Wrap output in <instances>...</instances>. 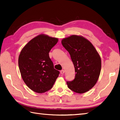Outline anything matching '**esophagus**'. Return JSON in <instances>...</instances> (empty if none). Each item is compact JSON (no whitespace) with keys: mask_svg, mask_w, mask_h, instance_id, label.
<instances>
[{"mask_svg":"<svg viewBox=\"0 0 120 120\" xmlns=\"http://www.w3.org/2000/svg\"><path fill=\"white\" fill-rule=\"evenodd\" d=\"M60 72V73H61V74H63L64 73H65V71H64V70H61Z\"/></svg>","mask_w":120,"mask_h":120,"instance_id":"1","label":"esophagus"}]
</instances>
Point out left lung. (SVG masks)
<instances>
[{
  "label": "left lung",
  "mask_w": 120,
  "mask_h": 120,
  "mask_svg": "<svg viewBox=\"0 0 120 120\" xmlns=\"http://www.w3.org/2000/svg\"><path fill=\"white\" fill-rule=\"evenodd\" d=\"M62 44L69 52L76 73L74 79L67 82L68 87L79 94L89 91L97 83L100 74V55L92 44L82 36L72 35L63 39Z\"/></svg>",
  "instance_id": "left-lung-1"
}]
</instances>
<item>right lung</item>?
<instances>
[{
	"label": "right lung",
	"mask_w": 120,
	"mask_h": 120,
	"mask_svg": "<svg viewBox=\"0 0 120 120\" xmlns=\"http://www.w3.org/2000/svg\"><path fill=\"white\" fill-rule=\"evenodd\" d=\"M58 39L38 35L31 40L20 52L18 65L23 81L33 91L43 93L50 90L60 72L54 68L49 52Z\"/></svg>",
	"instance_id": "right-lung-1"
}]
</instances>
